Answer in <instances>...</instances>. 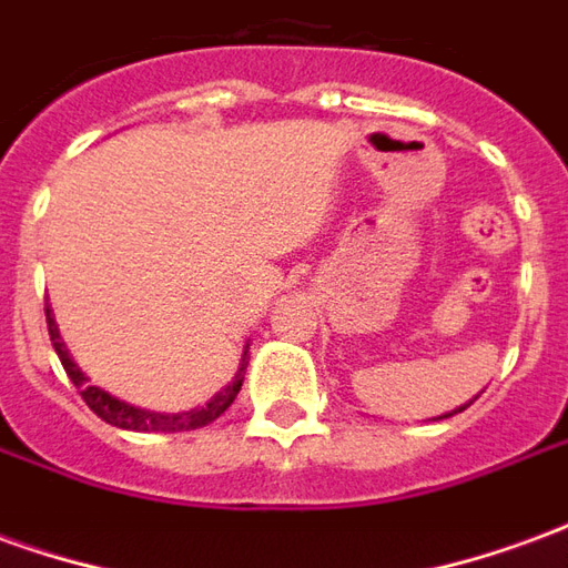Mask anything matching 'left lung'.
I'll return each instance as SVG.
<instances>
[{
	"instance_id": "1",
	"label": "left lung",
	"mask_w": 568,
	"mask_h": 568,
	"mask_svg": "<svg viewBox=\"0 0 568 568\" xmlns=\"http://www.w3.org/2000/svg\"><path fill=\"white\" fill-rule=\"evenodd\" d=\"M468 405H471V402H468ZM465 405V407H468ZM465 407H459V410H465ZM459 410H453V414H459ZM453 414H447V417H453Z\"/></svg>"
}]
</instances>
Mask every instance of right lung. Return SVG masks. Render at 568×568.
<instances>
[{
	"mask_svg": "<svg viewBox=\"0 0 568 568\" xmlns=\"http://www.w3.org/2000/svg\"><path fill=\"white\" fill-rule=\"evenodd\" d=\"M44 320H48V334H51V344H54L57 356H60V365L67 371V377L81 389L84 405L91 407L97 417L105 419L109 426L130 428V432H191V428H203L210 426V423H215L227 407L234 405L236 393H240V386H243L246 356H243V365L236 371L234 383H227L222 393L212 398L210 405L197 407V410H185V414H154V410H142V407H133L128 405V402H118L115 395L103 393L100 386H88V377H84L79 371V365L69 358L67 346L60 341V332H57L51 307H44Z\"/></svg>",
	"mask_w": 568,
	"mask_h": 568,
	"instance_id": "obj_1",
	"label": "right lung"
}]
</instances>
